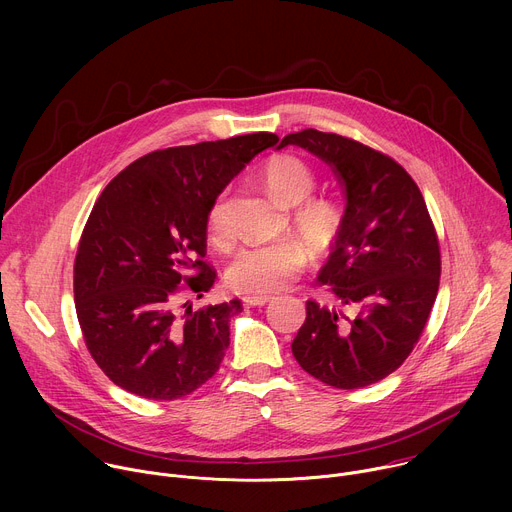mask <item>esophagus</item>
Returning <instances> with one entry per match:
<instances>
[{
	"label": "esophagus",
	"instance_id": "obj_1",
	"mask_svg": "<svg viewBox=\"0 0 512 512\" xmlns=\"http://www.w3.org/2000/svg\"><path fill=\"white\" fill-rule=\"evenodd\" d=\"M267 302H271V296H245V298H243V304H245V306H251V308H255V306H265Z\"/></svg>",
	"mask_w": 512,
	"mask_h": 512
}]
</instances>
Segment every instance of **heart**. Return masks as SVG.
<instances>
[{
	"label": "heart",
	"mask_w": 512,
	"mask_h": 512,
	"mask_svg": "<svg viewBox=\"0 0 512 512\" xmlns=\"http://www.w3.org/2000/svg\"><path fill=\"white\" fill-rule=\"evenodd\" d=\"M269 192L285 206H294L291 225L314 255H326L338 241L344 225V210L330 198H310L316 178L310 166L296 156H275L263 168ZM206 237L214 247H227L235 237L227 192L218 194L206 210ZM304 245L291 239L249 245L235 253L227 279L241 294L265 296L283 289L306 269Z\"/></svg>",
	"instance_id": "b5f03b06"
}]
</instances>
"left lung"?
<instances>
[{
	"label": "left lung",
	"mask_w": 512,
	"mask_h": 512,
	"mask_svg": "<svg viewBox=\"0 0 512 512\" xmlns=\"http://www.w3.org/2000/svg\"><path fill=\"white\" fill-rule=\"evenodd\" d=\"M285 145L322 158L346 190L342 233L318 275L338 308L308 300L291 352L330 387L373 385L405 362L433 308L442 275L433 221L421 190L391 156L318 129L285 135L277 150Z\"/></svg>",
	"instance_id": "8db88e82"
}]
</instances>
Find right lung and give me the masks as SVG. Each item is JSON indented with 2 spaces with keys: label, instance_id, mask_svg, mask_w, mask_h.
<instances>
[{
  "label": "right lung",
  "instance_id": "1",
  "mask_svg": "<svg viewBox=\"0 0 512 512\" xmlns=\"http://www.w3.org/2000/svg\"><path fill=\"white\" fill-rule=\"evenodd\" d=\"M277 141L259 131L158 150L129 164L97 198L77 249L75 306L93 360L117 387L172 401L221 367L241 302L175 310L182 296L202 298L216 279L204 261L210 202Z\"/></svg>",
  "mask_w": 512,
  "mask_h": 512
}]
</instances>
